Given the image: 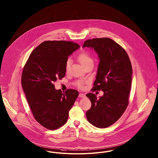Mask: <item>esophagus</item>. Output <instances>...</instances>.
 Returning a JSON list of instances; mask_svg holds the SVG:
<instances>
[{
  "label": "esophagus",
  "instance_id": "34e87169",
  "mask_svg": "<svg viewBox=\"0 0 158 158\" xmlns=\"http://www.w3.org/2000/svg\"><path fill=\"white\" fill-rule=\"evenodd\" d=\"M79 97H81V98H85L86 97V95H85V94H79Z\"/></svg>",
  "mask_w": 158,
  "mask_h": 158
}]
</instances>
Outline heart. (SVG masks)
I'll return each mask as SVG.
<instances>
[{
    "label": "heart",
    "instance_id": "b5f03b06",
    "mask_svg": "<svg viewBox=\"0 0 158 158\" xmlns=\"http://www.w3.org/2000/svg\"><path fill=\"white\" fill-rule=\"evenodd\" d=\"M77 59L79 61V62L82 64V66L84 68L90 63H94L92 58L90 56V55L88 53L85 51L82 52L81 53H79V55L77 56ZM70 64H71V60L70 59H68L65 63L66 71H68V70L69 69ZM86 82H87L86 81L81 79V80H77L75 81L74 84L79 88L82 89L84 88V85Z\"/></svg>",
    "mask_w": 158,
    "mask_h": 158
}]
</instances>
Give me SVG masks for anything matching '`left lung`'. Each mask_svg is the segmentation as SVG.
I'll return each instance as SVG.
<instances>
[{
  "label": "left lung",
  "instance_id": "8db88e82",
  "mask_svg": "<svg viewBox=\"0 0 158 158\" xmlns=\"http://www.w3.org/2000/svg\"><path fill=\"white\" fill-rule=\"evenodd\" d=\"M83 47L94 49L99 58L97 75L92 89L102 90L99 99L89 93L91 107L86 112L89 122L99 128H106L118 120L129 104L132 68L125 50L107 38L88 39Z\"/></svg>",
  "mask_w": 158,
  "mask_h": 158
}]
</instances>
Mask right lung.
<instances>
[{"mask_svg":"<svg viewBox=\"0 0 158 158\" xmlns=\"http://www.w3.org/2000/svg\"><path fill=\"white\" fill-rule=\"evenodd\" d=\"M65 40H47L32 51L24 66L21 83L34 118L42 126L55 130L64 125L79 92L56 90L54 83L65 76L68 56L79 48Z\"/></svg>","mask_w":158,"mask_h":158,"instance_id":"obj_1","label":"right lung"}]
</instances>
